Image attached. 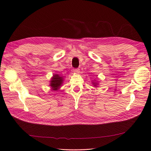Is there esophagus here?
<instances>
[{
	"label": "esophagus",
	"instance_id": "obj_1",
	"mask_svg": "<svg viewBox=\"0 0 151 151\" xmlns=\"http://www.w3.org/2000/svg\"><path fill=\"white\" fill-rule=\"evenodd\" d=\"M73 72L76 73V74H77V73L79 72V68H74V69H73Z\"/></svg>",
	"mask_w": 151,
	"mask_h": 151
}]
</instances>
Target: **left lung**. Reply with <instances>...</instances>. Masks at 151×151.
<instances>
[{
    "label": "left lung",
    "instance_id": "8db88e82",
    "mask_svg": "<svg viewBox=\"0 0 151 151\" xmlns=\"http://www.w3.org/2000/svg\"><path fill=\"white\" fill-rule=\"evenodd\" d=\"M92 84H93V86L95 87V88H97V87L99 85L98 82V81H96V80L95 81H92Z\"/></svg>",
    "mask_w": 151,
    "mask_h": 151
}]
</instances>
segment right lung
<instances>
[{
  "label": "right lung",
  "instance_id": "right-lung-1",
  "mask_svg": "<svg viewBox=\"0 0 151 151\" xmlns=\"http://www.w3.org/2000/svg\"><path fill=\"white\" fill-rule=\"evenodd\" d=\"M63 82V77L58 74H54L50 81V86L53 91H58L61 88Z\"/></svg>",
  "mask_w": 151,
  "mask_h": 151
}]
</instances>
